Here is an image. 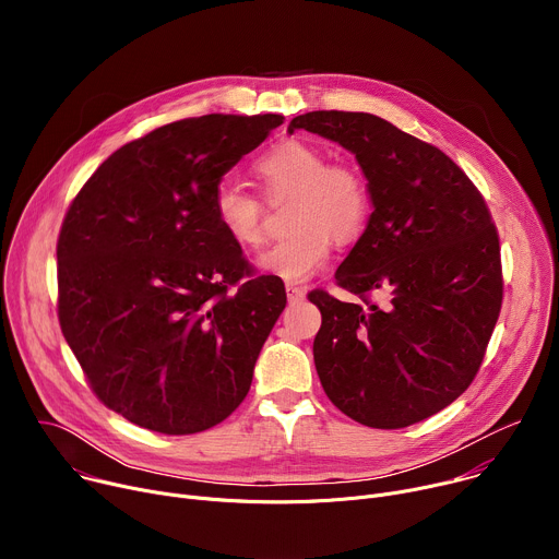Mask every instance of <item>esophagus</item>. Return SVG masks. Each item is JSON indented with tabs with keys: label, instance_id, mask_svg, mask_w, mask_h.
<instances>
[{
	"label": "esophagus",
	"instance_id": "1",
	"mask_svg": "<svg viewBox=\"0 0 559 559\" xmlns=\"http://www.w3.org/2000/svg\"><path fill=\"white\" fill-rule=\"evenodd\" d=\"M285 292H287V298H289V302H298V300H302V298H305V289H302V287H298V285H292V283H287Z\"/></svg>",
	"mask_w": 559,
	"mask_h": 559
}]
</instances>
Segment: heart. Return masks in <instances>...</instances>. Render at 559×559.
Returning <instances> with one entry per match:
<instances>
[{"label":"heart","instance_id":"b5f03b06","mask_svg":"<svg viewBox=\"0 0 559 559\" xmlns=\"http://www.w3.org/2000/svg\"><path fill=\"white\" fill-rule=\"evenodd\" d=\"M254 175L270 201L294 197L287 227L292 234L261 259V267L289 283H302L321 272L332 252V238L345 246L365 231L373 197L365 173L354 164H330L321 145L305 139H283L265 150ZM212 212L221 231L241 250H259L265 238L263 203L223 181L212 197Z\"/></svg>","mask_w":559,"mask_h":559}]
</instances>
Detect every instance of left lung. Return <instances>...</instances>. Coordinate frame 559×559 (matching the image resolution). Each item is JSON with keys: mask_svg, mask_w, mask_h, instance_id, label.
Wrapping results in <instances>:
<instances>
[{"mask_svg": "<svg viewBox=\"0 0 559 559\" xmlns=\"http://www.w3.org/2000/svg\"><path fill=\"white\" fill-rule=\"evenodd\" d=\"M298 128L352 150L373 197L336 270V285L358 298L307 294L323 316L318 378L365 427L416 425L468 389L496 330L504 281L491 212L440 147L376 115L316 110L287 130Z\"/></svg>", "mask_w": 559, "mask_h": 559, "instance_id": "obj_1", "label": "left lung"}]
</instances>
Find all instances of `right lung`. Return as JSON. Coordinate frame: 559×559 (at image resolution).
Masks as SVG:
<instances>
[{"label":"right lung","instance_id":"right-lung-1","mask_svg":"<svg viewBox=\"0 0 559 559\" xmlns=\"http://www.w3.org/2000/svg\"><path fill=\"white\" fill-rule=\"evenodd\" d=\"M283 123L205 115L139 136L72 199L57 316L99 401L166 436L223 423L250 391L287 296L216 225L221 177Z\"/></svg>","mask_w":559,"mask_h":559}]
</instances>
